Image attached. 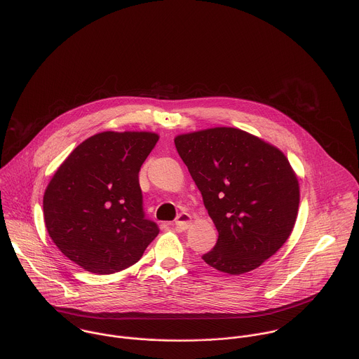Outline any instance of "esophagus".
I'll return each mask as SVG.
<instances>
[{"label":"esophagus","instance_id":"34e87169","mask_svg":"<svg viewBox=\"0 0 359 359\" xmlns=\"http://www.w3.org/2000/svg\"><path fill=\"white\" fill-rule=\"evenodd\" d=\"M175 225H176V228H177L179 231H186V229H189L190 225H191V217H190L189 214H186V212H182V214H179V217L176 218Z\"/></svg>","mask_w":359,"mask_h":359}]
</instances>
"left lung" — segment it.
Returning <instances> with one entry per match:
<instances>
[{"instance_id": "left-lung-1", "label": "left lung", "mask_w": 359, "mask_h": 359, "mask_svg": "<svg viewBox=\"0 0 359 359\" xmlns=\"http://www.w3.org/2000/svg\"><path fill=\"white\" fill-rule=\"evenodd\" d=\"M175 145L218 231L203 260L231 276L260 267L287 242L298 217L299 182L287 156L233 127L180 134Z\"/></svg>"}]
</instances>
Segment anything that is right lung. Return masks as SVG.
<instances>
[{"label": "right lung", "instance_id": "1", "mask_svg": "<svg viewBox=\"0 0 359 359\" xmlns=\"http://www.w3.org/2000/svg\"><path fill=\"white\" fill-rule=\"evenodd\" d=\"M148 131H103L60 165L43 197L46 229L83 270L111 274L135 264L159 233L145 218L140 169L158 142Z\"/></svg>", "mask_w": 359, "mask_h": 359}]
</instances>
